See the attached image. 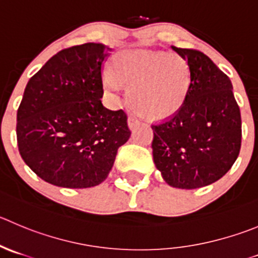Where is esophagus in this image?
Wrapping results in <instances>:
<instances>
[{
  "instance_id": "1",
  "label": "esophagus",
  "mask_w": 258,
  "mask_h": 258,
  "mask_svg": "<svg viewBox=\"0 0 258 258\" xmlns=\"http://www.w3.org/2000/svg\"><path fill=\"white\" fill-rule=\"evenodd\" d=\"M138 124H139V120L137 119L136 116H133V115H131V116H129V126H131V129H134Z\"/></svg>"
}]
</instances>
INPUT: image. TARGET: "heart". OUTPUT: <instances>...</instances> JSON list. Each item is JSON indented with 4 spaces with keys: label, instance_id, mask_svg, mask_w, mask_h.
Instances as JSON below:
<instances>
[{
    "label": "heart",
    "instance_id": "1",
    "mask_svg": "<svg viewBox=\"0 0 258 258\" xmlns=\"http://www.w3.org/2000/svg\"><path fill=\"white\" fill-rule=\"evenodd\" d=\"M105 90L116 94L129 85L132 109L149 120H161L181 109L190 86V71L181 55L164 51L127 50L112 59L104 75Z\"/></svg>",
    "mask_w": 258,
    "mask_h": 258
}]
</instances>
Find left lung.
Instances as JSON below:
<instances>
[{"mask_svg":"<svg viewBox=\"0 0 258 258\" xmlns=\"http://www.w3.org/2000/svg\"><path fill=\"white\" fill-rule=\"evenodd\" d=\"M171 48L187 62L190 86L181 109L152 125L153 161L168 185L191 190L230 170L241 149V111L229 77L208 55Z\"/></svg>","mask_w":258,"mask_h":258,"instance_id":"8db88e82","label":"left lung"}]
</instances>
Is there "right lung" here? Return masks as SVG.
<instances>
[{"instance_id": "1", "label": "right lung", "mask_w": 258, "mask_h": 258, "mask_svg": "<svg viewBox=\"0 0 258 258\" xmlns=\"http://www.w3.org/2000/svg\"><path fill=\"white\" fill-rule=\"evenodd\" d=\"M111 48L86 43L58 51L26 85L16 136L24 162L67 188L101 183L131 137L127 116L102 105V66Z\"/></svg>"}]
</instances>
